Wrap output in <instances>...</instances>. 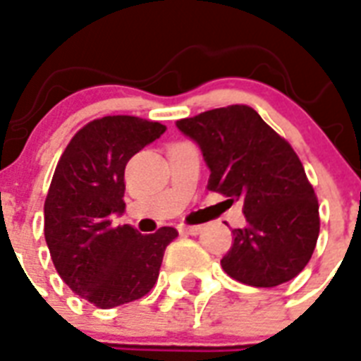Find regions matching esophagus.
I'll use <instances>...</instances> for the list:
<instances>
[{"instance_id":"1","label":"esophagus","mask_w":361,"mask_h":361,"mask_svg":"<svg viewBox=\"0 0 361 361\" xmlns=\"http://www.w3.org/2000/svg\"><path fill=\"white\" fill-rule=\"evenodd\" d=\"M202 231V226H180L181 235H198Z\"/></svg>"}]
</instances>
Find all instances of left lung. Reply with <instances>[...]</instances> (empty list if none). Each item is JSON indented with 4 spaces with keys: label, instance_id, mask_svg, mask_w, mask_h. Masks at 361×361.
<instances>
[{
    "label": "left lung",
    "instance_id": "left-lung-1",
    "mask_svg": "<svg viewBox=\"0 0 361 361\" xmlns=\"http://www.w3.org/2000/svg\"><path fill=\"white\" fill-rule=\"evenodd\" d=\"M209 169L207 187L241 200L247 226L235 228L221 259L228 276L274 287L307 265L319 237V204L293 148L248 105L211 109L176 122Z\"/></svg>",
    "mask_w": 361,
    "mask_h": 361
}]
</instances>
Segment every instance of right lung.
Masks as SVG:
<instances>
[{"label": "right lung", "mask_w": 361, "mask_h": 361, "mask_svg": "<svg viewBox=\"0 0 361 361\" xmlns=\"http://www.w3.org/2000/svg\"><path fill=\"white\" fill-rule=\"evenodd\" d=\"M166 126L137 116H104L74 135L59 159L44 204V235L59 276L90 304L107 310L133 302L159 276L174 228L142 235L124 213L128 161L159 139Z\"/></svg>", "instance_id": "1"}]
</instances>
